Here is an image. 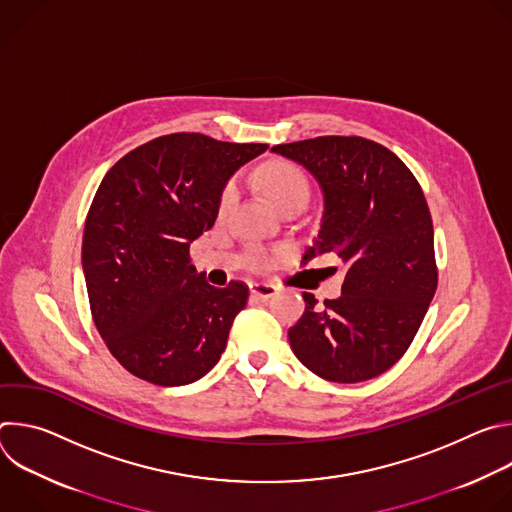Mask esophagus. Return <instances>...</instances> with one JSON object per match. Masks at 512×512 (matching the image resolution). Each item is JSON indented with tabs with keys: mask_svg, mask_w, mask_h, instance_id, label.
Here are the masks:
<instances>
[{
	"mask_svg": "<svg viewBox=\"0 0 512 512\" xmlns=\"http://www.w3.org/2000/svg\"><path fill=\"white\" fill-rule=\"evenodd\" d=\"M251 294L257 296L259 300H269L277 294V285L273 283H265V281H257V283H251Z\"/></svg>",
	"mask_w": 512,
	"mask_h": 512,
	"instance_id": "34e87169",
	"label": "esophagus"
}]
</instances>
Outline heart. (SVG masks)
Returning <instances> with one entry per match:
<instances>
[{"label": "heart", "instance_id": "1", "mask_svg": "<svg viewBox=\"0 0 512 512\" xmlns=\"http://www.w3.org/2000/svg\"><path fill=\"white\" fill-rule=\"evenodd\" d=\"M259 184L263 188V192L269 196V200L279 208H287L296 202L306 204L308 196H310V184L306 174L294 166V164H287V162H271L265 164L259 174ZM237 198V184L231 182L227 184V188L221 194V200H218V212L225 214L229 210V206L235 202ZM263 263L267 261V257L261 259Z\"/></svg>", "mask_w": 512, "mask_h": 512}]
</instances>
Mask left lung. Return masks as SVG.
I'll return each mask as SVG.
<instances>
[{"mask_svg":"<svg viewBox=\"0 0 512 512\" xmlns=\"http://www.w3.org/2000/svg\"><path fill=\"white\" fill-rule=\"evenodd\" d=\"M320 184L324 212L306 261L336 253L342 296L306 310L287 336L298 360L334 383L389 371L417 334L437 287L431 214L411 170L381 143L324 135L271 148Z\"/></svg>","mask_w":512,"mask_h":512,"instance_id":"obj_1","label":"left lung"}]
</instances>
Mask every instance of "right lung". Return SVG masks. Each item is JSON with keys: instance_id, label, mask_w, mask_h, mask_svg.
Returning <instances> with one entry per match:
<instances>
[{"instance_id": "add662e5", "label": "right lung", "mask_w": 512, "mask_h": 512, "mask_svg": "<svg viewBox=\"0 0 512 512\" xmlns=\"http://www.w3.org/2000/svg\"><path fill=\"white\" fill-rule=\"evenodd\" d=\"M267 143L172 133L139 145L103 178L87 214L83 273L95 326L131 375L162 387L204 377L227 348L249 289L212 287L190 265L233 174Z\"/></svg>"}]
</instances>
